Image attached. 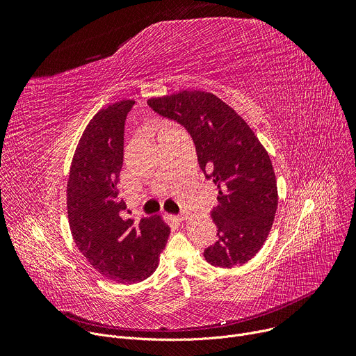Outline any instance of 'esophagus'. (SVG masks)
I'll use <instances>...</instances> for the list:
<instances>
[{"instance_id": "1", "label": "esophagus", "mask_w": 356, "mask_h": 356, "mask_svg": "<svg viewBox=\"0 0 356 356\" xmlns=\"http://www.w3.org/2000/svg\"><path fill=\"white\" fill-rule=\"evenodd\" d=\"M188 216H189V213H188V212H186V211H181V212L176 216V219H177V220H180V222H183V220L188 219Z\"/></svg>"}]
</instances>
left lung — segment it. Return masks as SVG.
<instances>
[{
	"mask_svg": "<svg viewBox=\"0 0 356 356\" xmlns=\"http://www.w3.org/2000/svg\"><path fill=\"white\" fill-rule=\"evenodd\" d=\"M147 104L186 128L204 177L218 188V204L211 212L218 241L204 250V258L222 268L248 263L264 245L278 203L264 147L248 124L213 93L181 90Z\"/></svg>",
	"mask_w": 356,
	"mask_h": 356,
	"instance_id": "obj_1",
	"label": "left lung"
}]
</instances>
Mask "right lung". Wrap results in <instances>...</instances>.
I'll return each mask as SVG.
<instances>
[{
    "label": "right lung",
    "mask_w": 356,
    "mask_h": 356,
    "mask_svg": "<svg viewBox=\"0 0 356 356\" xmlns=\"http://www.w3.org/2000/svg\"><path fill=\"white\" fill-rule=\"evenodd\" d=\"M136 101L102 108L74 152L67 181V216L74 244L98 273L117 283L152 275L170 228L160 216L125 219L117 184L124 160V131Z\"/></svg>",
    "instance_id": "1"
}]
</instances>
